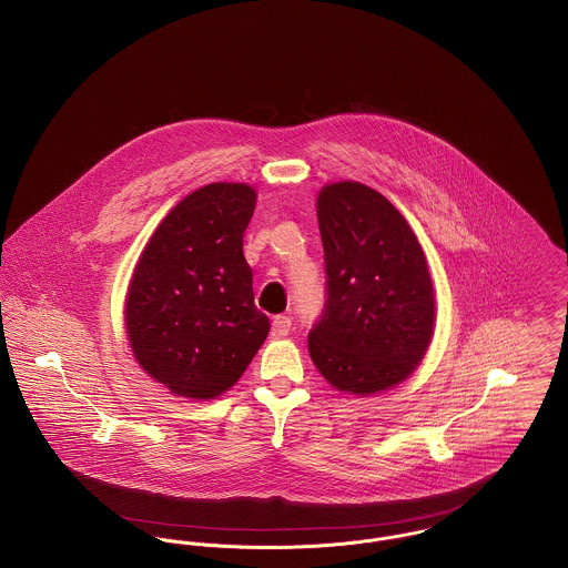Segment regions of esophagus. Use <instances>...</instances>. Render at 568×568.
<instances>
[{
    "instance_id": "1",
    "label": "esophagus",
    "mask_w": 568,
    "mask_h": 568,
    "mask_svg": "<svg viewBox=\"0 0 568 568\" xmlns=\"http://www.w3.org/2000/svg\"><path fill=\"white\" fill-rule=\"evenodd\" d=\"M291 317H275L273 320V325H271V334L275 336V338H280V336H286L288 332H291Z\"/></svg>"
}]
</instances>
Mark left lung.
Listing matches in <instances>:
<instances>
[{"label":"left lung","instance_id":"obj_1","mask_svg":"<svg viewBox=\"0 0 568 568\" xmlns=\"http://www.w3.org/2000/svg\"><path fill=\"white\" fill-rule=\"evenodd\" d=\"M327 300L308 334L325 381L349 396L400 385L422 363L435 329L426 255L405 216L358 181L317 196Z\"/></svg>","mask_w":568,"mask_h":568}]
</instances>
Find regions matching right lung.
Returning <instances> with one entry per match:
<instances>
[{
  "instance_id": "obj_1",
  "label": "right lung",
  "mask_w": 568,
  "mask_h": 568,
  "mask_svg": "<svg viewBox=\"0 0 568 568\" xmlns=\"http://www.w3.org/2000/svg\"><path fill=\"white\" fill-rule=\"evenodd\" d=\"M255 196L246 183L194 190L168 212L135 264L126 336L140 367L174 396L225 394L268 334L243 255Z\"/></svg>"
}]
</instances>
